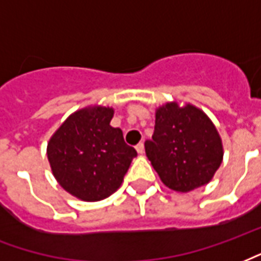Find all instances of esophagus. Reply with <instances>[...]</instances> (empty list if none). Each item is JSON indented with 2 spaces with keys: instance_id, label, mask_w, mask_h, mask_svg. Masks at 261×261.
Masks as SVG:
<instances>
[{
  "instance_id": "esophagus-1",
  "label": "esophagus",
  "mask_w": 261,
  "mask_h": 261,
  "mask_svg": "<svg viewBox=\"0 0 261 261\" xmlns=\"http://www.w3.org/2000/svg\"><path fill=\"white\" fill-rule=\"evenodd\" d=\"M136 149H137V152L140 153V155H142V153L145 152V148H144V144H142V142H140V144L136 146Z\"/></svg>"
}]
</instances>
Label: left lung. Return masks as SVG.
I'll list each match as a JSON object with an SVG mask.
<instances>
[{
    "label": "left lung",
    "instance_id": "obj_1",
    "mask_svg": "<svg viewBox=\"0 0 261 261\" xmlns=\"http://www.w3.org/2000/svg\"><path fill=\"white\" fill-rule=\"evenodd\" d=\"M152 141L145 142L150 165L162 182L175 192L209 184L223 162V141L202 109L167 102L155 113Z\"/></svg>",
    "mask_w": 261,
    "mask_h": 261
}]
</instances>
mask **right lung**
<instances>
[{"mask_svg": "<svg viewBox=\"0 0 261 261\" xmlns=\"http://www.w3.org/2000/svg\"><path fill=\"white\" fill-rule=\"evenodd\" d=\"M115 109L90 105L73 112L48 141L52 174L63 190L84 202H98L120 188L137 150L112 127Z\"/></svg>", "mask_w": 261, "mask_h": 261, "instance_id": "1", "label": "right lung"}]
</instances>
